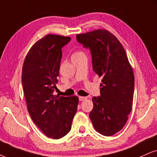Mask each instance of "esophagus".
I'll use <instances>...</instances> for the list:
<instances>
[{"mask_svg": "<svg viewBox=\"0 0 157 157\" xmlns=\"http://www.w3.org/2000/svg\"><path fill=\"white\" fill-rule=\"evenodd\" d=\"M78 98H79V100H80V101H84L85 100H86V97L79 96Z\"/></svg>", "mask_w": 157, "mask_h": 157, "instance_id": "1", "label": "esophagus"}]
</instances>
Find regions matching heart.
Here are the masks:
<instances>
[{
	"label": "heart",
	"instance_id": "b5f03b06",
	"mask_svg": "<svg viewBox=\"0 0 157 157\" xmlns=\"http://www.w3.org/2000/svg\"><path fill=\"white\" fill-rule=\"evenodd\" d=\"M79 53H82V52H75V53H74V54H73V55H76V54H79Z\"/></svg>",
	"mask_w": 157,
	"mask_h": 157
}]
</instances>
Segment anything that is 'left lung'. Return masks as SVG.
Masks as SVG:
<instances>
[{
  "instance_id": "8db88e82",
  "label": "left lung",
  "mask_w": 157,
  "mask_h": 157,
  "mask_svg": "<svg viewBox=\"0 0 157 157\" xmlns=\"http://www.w3.org/2000/svg\"><path fill=\"white\" fill-rule=\"evenodd\" d=\"M77 41L90 49L94 72L102 77L100 96L93 97L90 117L94 129L111 136L124 127L132 106L135 77L123 46L106 30L78 34Z\"/></svg>"
}]
</instances>
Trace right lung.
Returning a JSON list of instances; mask_svg holds the SVG:
<instances>
[{
	"mask_svg": "<svg viewBox=\"0 0 157 157\" xmlns=\"http://www.w3.org/2000/svg\"><path fill=\"white\" fill-rule=\"evenodd\" d=\"M70 37L46 35L30 48L22 67V83L28 111L46 136L59 139L70 132L78 98L53 94L57 88L62 48Z\"/></svg>",
	"mask_w": 157,
	"mask_h": 157,
	"instance_id": "add662e5",
	"label": "right lung"
}]
</instances>
